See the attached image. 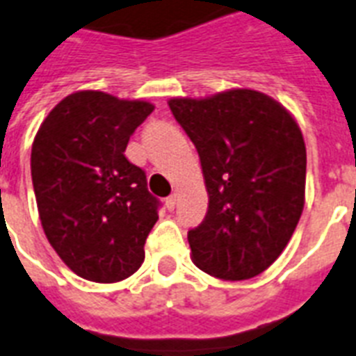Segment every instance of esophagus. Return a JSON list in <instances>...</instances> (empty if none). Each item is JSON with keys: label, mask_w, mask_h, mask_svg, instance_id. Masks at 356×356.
<instances>
[{"label": "esophagus", "mask_w": 356, "mask_h": 356, "mask_svg": "<svg viewBox=\"0 0 356 356\" xmlns=\"http://www.w3.org/2000/svg\"><path fill=\"white\" fill-rule=\"evenodd\" d=\"M165 207L169 209V211H175L176 207V195H170L165 198Z\"/></svg>", "instance_id": "obj_1"}]
</instances>
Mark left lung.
<instances>
[{
	"mask_svg": "<svg viewBox=\"0 0 356 356\" xmlns=\"http://www.w3.org/2000/svg\"><path fill=\"white\" fill-rule=\"evenodd\" d=\"M169 108L195 143L209 195L206 217L187 233L193 263L218 280L255 277L285 250L303 211L300 127L255 90L170 99Z\"/></svg>",
	"mask_w": 356,
	"mask_h": 356,
	"instance_id": "8db88e82",
	"label": "left lung"
}]
</instances>
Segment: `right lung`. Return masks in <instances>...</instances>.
<instances>
[{"label":"right lung","mask_w":356,"mask_h":356,"mask_svg":"<svg viewBox=\"0 0 356 356\" xmlns=\"http://www.w3.org/2000/svg\"><path fill=\"white\" fill-rule=\"evenodd\" d=\"M152 110L147 101L76 92L51 110L34 138L31 176L45 237L88 281L127 280L143 263L160 200L124 150Z\"/></svg>","instance_id":"right-lung-1"}]
</instances>
